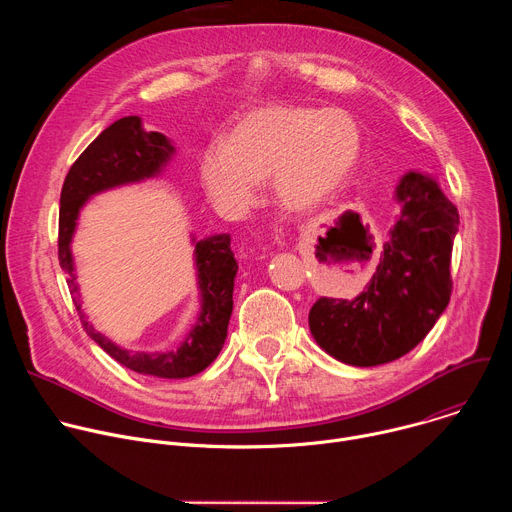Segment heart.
Listing matches in <instances>:
<instances>
[{"mask_svg":"<svg viewBox=\"0 0 512 512\" xmlns=\"http://www.w3.org/2000/svg\"><path fill=\"white\" fill-rule=\"evenodd\" d=\"M360 145V127L344 109L269 105L249 113L227 143L208 145L200 178L210 200L229 214L245 212L267 178L281 208L306 212L340 190Z\"/></svg>","mask_w":512,"mask_h":512,"instance_id":"1","label":"heart"}]
</instances>
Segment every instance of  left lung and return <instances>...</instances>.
Returning <instances> with one entry per match:
<instances>
[{
    "label": "left lung",
    "mask_w": 512,
    "mask_h": 512,
    "mask_svg": "<svg viewBox=\"0 0 512 512\" xmlns=\"http://www.w3.org/2000/svg\"><path fill=\"white\" fill-rule=\"evenodd\" d=\"M397 200L401 216L371 281L352 300L320 298L308 316L316 342L352 367H377L407 354L452 296L458 208L419 172L401 178Z\"/></svg>",
    "instance_id": "left-lung-1"
}]
</instances>
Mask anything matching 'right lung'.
<instances>
[{"mask_svg": "<svg viewBox=\"0 0 512 512\" xmlns=\"http://www.w3.org/2000/svg\"><path fill=\"white\" fill-rule=\"evenodd\" d=\"M174 154L172 143L158 131H145L141 119L131 115L115 121L70 166L62 192L58 214V261L68 275L72 302L77 306L85 332L123 367L162 379H184L202 373L221 352L229 320L233 314V287L237 261L231 251L229 235H214L196 243V269L202 296V310L184 342L170 352H129L115 346L109 338L95 332L85 320L75 283V265L70 255V239L77 227L81 206L97 192L139 182L156 176Z\"/></svg>", "mask_w": 512, "mask_h": 512, "instance_id": "obj_1", "label": "right lung"}]
</instances>
